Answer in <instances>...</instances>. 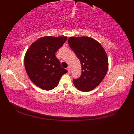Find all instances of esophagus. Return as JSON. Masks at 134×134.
I'll use <instances>...</instances> for the list:
<instances>
[{
  "label": "esophagus",
  "instance_id": "1",
  "mask_svg": "<svg viewBox=\"0 0 134 134\" xmlns=\"http://www.w3.org/2000/svg\"><path fill=\"white\" fill-rule=\"evenodd\" d=\"M67 70L68 71V73H70V71H71V69H70V67H68L67 69Z\"/></svg>",
  "mask_w": 134,
  "mask_h": 134
}]
</instances>
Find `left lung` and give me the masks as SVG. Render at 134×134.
I'll use <instances>...</instances> for the list:
<instances>
[{
  "label": "left lung",
  "mask_w": 134,
  "mask_h": 134,
  "mask_svg": "<svg viewBox=\"0 0 134 134\" xmlns=\"http://www.w3.org/2000/svg\"><path fill=\"white\" fill-rule=\"evenodd\" d=\"M68 43L79 59L82 66V74L78 79H73L74 85L82 92L93 90L107 74V53L100 43L89 37H71Z\"/></svg>",
  "instance_id": "obj_1"
}]
</instances>
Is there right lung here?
I'll return each mask as SVG.
<instances>
[{
  "label": "right lung",
  "instance_id": "right-lung-1",
  "mask_svg": "<svg viewBox=\"0 0 134 134\" xmlns=\"http://www.w3.org/2000/svg\"><path fill=\"white\" fill-rule=\"evenodd\" d=\"M67 39L65 36L42 37L34 42L25 53L24 65L27 74L41 89H54L62 76L67 72L55 56Z\"/></svg>",
  "mask_w": 134,
  "mask_h": 134
}]
</instances>
